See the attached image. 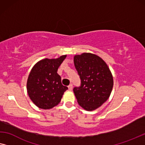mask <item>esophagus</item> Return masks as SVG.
Here are the masks:
<instances>
[{
  "instance_id": "1",
  "label": "esophagus",
  "mask_w": 145,
  "mask_h": 145,
  "mask_svg": "<svg viewBox=\"0 0 145 145\" xmlns=\"http://www.w3.org/2000/svg\"><path fill=\"white\" fill-rule=\"evenodd\" d=\"M72 89H73V85H72V84L69 85H68V89H69V90L72 91Z\"/></svg>"
}]
</instances>
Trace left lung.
Segmentation results:
<instances>
[{"label":"left lung","mask_w":145,"mask_h":145,"mask_svg":"<svg viewBox=\"0 0 145 145\" xmlns=\"http://www.w3.org/2000/svg\"><path fill=\"white\" fill-rule=\"evenodd\" d=\"M73 62L81 85L73 88L77 103L88 111L95 110L108 99L113 88L112 73L106 62L97 55H75Z\"/></svg>","instance_id":"obj_1"}]
</instances>
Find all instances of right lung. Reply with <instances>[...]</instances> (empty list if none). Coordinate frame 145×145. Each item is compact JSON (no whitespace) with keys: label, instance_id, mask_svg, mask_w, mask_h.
Returning a JSON list of instances; mask_svg holds the SVG:
<instances>
[{"label":"right lung","instance_id":"right-lung-1","mask_svg":"<svg viewBox=\"0 0 145 145\" xmlns=\"http://www.w3.org/2000/svg\"><path fill=\"white\" fill-rule=\"evenodd\" d=\"M66 55L56 59L44 58L35 64L28 77L27 91L33 103L39 108L50 109L58 105L68 89L62 84L57 71Z\"/></svg>","mask_w":145,"mask_h":145}]
</instances>
